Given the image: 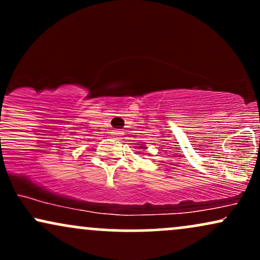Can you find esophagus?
<instances>
[{"instance_id":"34e87169","label":"esophagus","mask_w":260,"mask_h":260,"mask_svg":"<svg viewBox=\"0 0 260 260\" xmlns=\"http://www.w3.org/2000/svg\"><path fill=\"white\" fill-rule=\"evenodd\" d=\"M122 134V131H118V129H115V131H112V136H116V137H118V136H121Z\"/></svg>"}]
</instances>
